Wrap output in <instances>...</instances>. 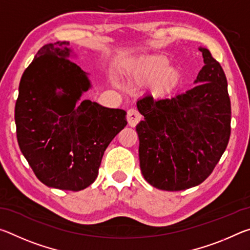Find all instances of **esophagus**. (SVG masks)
Returning a JSON list of instances; mask_svg holds the SVG:
<instances>
[{"label":"esophagus","instance_id":"obj_1","mask_svg":"<svg viewBox=\"0 0 250 250\" xmlns=\"http://www.w3.org/2000/svg\"><path fill=\"white\" fill-rule=\"evenodd\" d=\"M126 120L130 126H135L139 121L141 120V115L135 109H130L126 113Z\"/></svg>","mask_w":250,"mask_h":250}]
</instances>
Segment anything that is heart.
<instances>
[{
	"label": "heart",
	"instance_id": "obj_1",
	"mask_svg": "<svg viewBox=\"0 0 250 250\" xmlns=\"http://www.w3.org/2000/svg\"><path fill=\"white\" fill-rule=\"evenodd\" d=\"M171 61L163 55H154L130 62L125 74L137 83H150L156 96H167L175 89L181 80L180 70L170 67ZM113 82H116L113 79Z\"/></svg>",
	"mask_w": 250,
	"mask_h": 250
}]
</instances>
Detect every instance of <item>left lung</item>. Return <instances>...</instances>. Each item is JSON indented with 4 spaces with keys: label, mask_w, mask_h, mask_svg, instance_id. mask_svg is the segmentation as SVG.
Listing matches in <instances>:
<instances>
[{
    "label": "left lung",
    "mask_w": 250,
    "mask_h": 250,
    "mask_svg": "<svg viewBox=\"0 0 250 250\" xmlns=\"http://www.w3.org/2000/svg\"><path fill=\"white\" fill-rule=\"evenodd\" d=\"M204 66L195 87L171 98L146 95L137 101L139 159L147 183L183 191L204 182L230 137V99L225 73L209 50L198 48Z\"/></svg>",
    "instance_id": "8db88e82"
}]
</instances>
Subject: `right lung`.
I'll use <instances>...</instances> for the list:
<instances>
[{
    "label": "right lung",
    "instance_id": "add662e5",
    "mask_svg": "<svg viewBox=\"0 0 250 250\" xmlns=\"http://www.w3.org/2000/svg\"><path fill=\"white\" fill-rule=\"evenodd\" d=\"M68 42L44 45L25 69L15 104L20 149L42 183L82 191L95 182L104 153L126 125V112L82 100L88 74L69 61Z\"/></svg>",
    "mask_w": 250,
    "mask_h": 250
}]
</instances>
